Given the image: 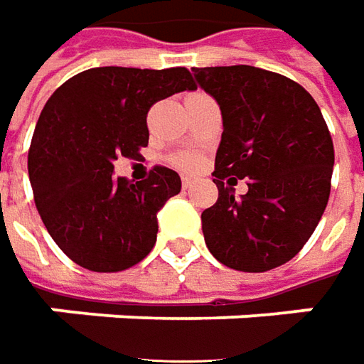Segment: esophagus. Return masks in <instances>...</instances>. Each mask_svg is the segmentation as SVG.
Returning a JSON list of instances; mask_svg holds the SVG:
<instances>
[{
    "label": "esophagus",
    "mask_w": 364,
    "mask_h": 364,
    "mask_svg": "<svg viewBox=\"0 0 364 364\" xmlns=\"http://www.w3.org/2000/svg\"><path fill=\"white\" fill-rule=\"evenodd\" d=\"M182 186H184V188L192 186V178H190V176H182Z\"/></svg>",
    "instance_id": "34e87169"
}]
</instances>
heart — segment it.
Returning a JSON list of instances; mask_svg holds the SVG:
<instances>
[{
    "mask_svg": "<svg viewBox=\"0 0 364 364\" xmlns=\"http://www.w3.org/2000/svg\"><path fill=\"white\" fill-rule=\"evenodd\" d=\"M176 164L180 166V168H194V166L198 164V158L194 156V154H180L176 158Z\"/></svg>",
    "mask_w": 364,
    "mask_h": 364,
    "instance_id": "obj_1",
    "label": "heart"
}]
</instances>
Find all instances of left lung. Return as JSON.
Instances as JSON below:
<instances>
[{
    "label": "left lung",
    "instance_id": "1",
    "mask_svg": "<svg viewBox=\"0 0 364 364\" xmlns=\"http://www.w3.org/2000/svg\"><path fill=\"white\" fill-rule=\"evenodd\" d=\"M192 72L224 124L212 174L218 200L202 212L206 246L224 267L272 270L301 252L326 208L331 132L313 96L287 75L255 65ZM245 177L249 192L236 199L232 186Z\"/></svg>",
    "mask_w": 364,
    "mask_h": 364
}]
</instances>
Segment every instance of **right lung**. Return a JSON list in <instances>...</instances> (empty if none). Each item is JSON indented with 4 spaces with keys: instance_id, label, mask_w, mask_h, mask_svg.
I'll return each instance as SVG.
<instances>
[{
    "instance_id": "obj_1",
    "label": "right lung",
    "mask_w": 364,
    "mask_h": 364,
    "mask_svg": "<svg viewBox=\"0 0 364 364\" xmlns=\"http://www.w3.org/2000/svg\"><path fill=\"white\" fill-rule=\"evenodd\" d=\"M196 90L186 68H92L63 82L41 109L28 154L33 200L53 242L75 264L119 272L156 245V214L182 188L154 166L142 182L114 178L118 156L148 146L156 102Z\"/></svg>"
}]
</instances>
